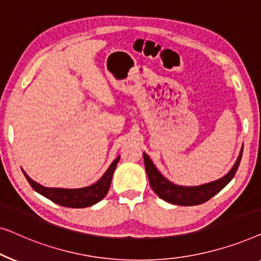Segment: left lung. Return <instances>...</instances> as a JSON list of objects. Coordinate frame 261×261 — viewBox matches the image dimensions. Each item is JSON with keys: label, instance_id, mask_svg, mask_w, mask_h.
I'll return each mask as SVG.
<instances>
[{"label": "left lung", "instance_id": "1", "mask_svg": "<svg viewBox=\"0 0 261 261\" xmlns=\"http://www.w3.org/2000/svg\"><path fill=\"white\" fill-rule=\"evenodd\" d=\"M242 156V150L239 157H238L236 164L232 168L228 174L223 176L220 179H216L214 182L207 183L199 187H181L176 186L174 183L169 182L167 178H164L160 174L156 167L150 160V157L143 152L144 157V166L148 175L150 187H151L153 192L159 195L161 199L167 201L169 203L177 204V205H196L207 202L209 199L216 195L220 190L225 188V187L230 182V179L234 177L236 172L239 168L240 161Z\"/></svg>", "mask_w": 261, "mask_h": 261}]
</instances>
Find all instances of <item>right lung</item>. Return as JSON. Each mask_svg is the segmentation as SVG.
I'll list each match as a JSON object with an SVG mask.
<instances>
[{"label": "right lung", "mask_w": 261, "mask_h": 261, "mask_svg": "<svg viewBox=\"0 0 261 261\" xmlns=\"http://www.w3.org/2000/svg\"><path fill=\"white\" fill-rule=\"evenodd\" d=\"M119 161V156L113 161L111 166L106 170V172L102 175V177L99 179L94 185L86 187V188L80 189H61V188H47L29 177V176L23 171V174L32 186V188L41 194L47 199L53 201L54 203L59 205H64V207L69 208H85L90 207L94 203L99 202V201L104 199L110 189V185H111V179L113 171L117 167V163Z\"/></svg>", "instance_id": "obj_1"}]
</instances>
